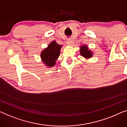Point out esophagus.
<instances>
[{
  "label": "esophagus",
  "instance_id": "34e87169",
  "mask_svg": "<svg viewBox=\"0 0 127 127\" xmlns=\"http://www.w3.org/2000/svg\"><path fill=\"white\" fill-rule=\"evenodd\" d=\"M73 43H74V42H73V41L72 40H71V39H68L67 41V44L69 45H73Z\"/></svg>",
  "mask_w": 127,
  "mask_h": 127
}]
</instances>
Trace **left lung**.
<instances>
[{
  "instance_id": "left-lung-1",
  "label": "left lung",
  "mask_w": 127,
  "mask_h": 127,
  "mask_svg": "<svg viewBox=\"0 0 127 127\" xmlns=\"http://www.w3.org/2000/svg\"><path fill=\"white\" fill-rule=\"evenodd\" d=\"M80 52L81 55L83 56V57H84L86 59L91 58L93 56L92 55H93V52L89 50L88 46H87L86 45H81Z\"/></svg>"
}]
</instances>
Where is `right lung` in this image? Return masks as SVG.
Here are the masks:
<instances>
[{
    "instance_id": "add662e5",
    "label": "right lung",
    "mask_w": 127,
    "mask_h": 127,
    "mask_svg": "<svg viewBox=\"0 0 127 127\" xmlns=\"http://www.w3.org/2000/svg\"><path fill=\"white\" fill-rule=\"evenodd\" d=\"M62 45L53 41L41 52L40 57L43 63L47 67H54L56 61L60 55Z\"/></svg>"
}]
</instances>
